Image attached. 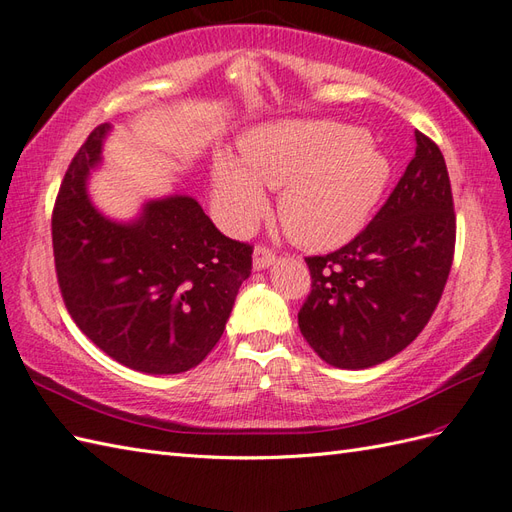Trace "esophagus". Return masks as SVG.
Segmentation results:
<instances>
[{
	"instance_id": "34e87169",
	"label": "esophagus",
	"mask_w": 512,
	"mask_h": 512,
	"mask_svg": "<svg viewBox=\"0 0 512 512\" xmlns=\"http://www.w3.org/2000/svg\"><path fill=\"white\" fill-rule=\"evenodd\" d=\"M275 253L270 251V248L266 246H255L253 251V268L255 270H264V268H270L272 264H275Z\"/></svg>"
}]
</instances>
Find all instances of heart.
<instances>
[{"label":"heart","mask_w":512,"mask_h":512,"mask_svg":"<svg viewBox=\"0 0 512 512\" xmlns=\"http://www.w3.org/2000/svg\"><path fill=\"white\" fill-rule=\"evenodd\" d=\"M390 176L386 152L360 128L290 120L246 133L240 159L213 157L211 202L231 233H248L268 211L264 187L281 189L285 233L310 251H329L362 231Z\"/></svg>","instance_id":"heart-1"}]
</instances>
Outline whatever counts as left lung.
Instances as JSON below:
<instances>
[{
    "label": "left lung",
    "mask_w": 512,
    "mask_h": 512,
    "mask_svg": "<svg viewBox=\"0 0 512 512\" xmlns=\"http://www.w3.org/2000/svg\"><path fill=\"white\" fill-rule=\"evenodd\" d=\"M371 224L325 257H307L312 292L299 327L320 360L371 368L421 334L454 261L456 216L443 152L423 133Z\"/></svg>",
    "instance_id": "left-lung-1"
}]
</instances>
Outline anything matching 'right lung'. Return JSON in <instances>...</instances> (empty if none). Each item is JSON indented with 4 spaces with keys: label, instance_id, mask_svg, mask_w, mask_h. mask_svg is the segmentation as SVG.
Wrapping results in <instances>:
<instances>
[{
    "label": "right lung",
    "instance_id": "right-lung-1",
    "mask_svg": "<svg viewBox=\"0 0 512 512\" xmlns=\"http://www.w3.org/2000/svg\"><path fill=\"white\" fill-rule=\"evenodd\" d=\"M111 124L71 161L52 216L58 285L82 334L109 358L148 375L198 366L220 340L253 248L224 237L187 194L152 198L133 220L93 205Z\"/></svg>",
    "mask_w": 512,
    "mask_h": 512
}]
</instances>
